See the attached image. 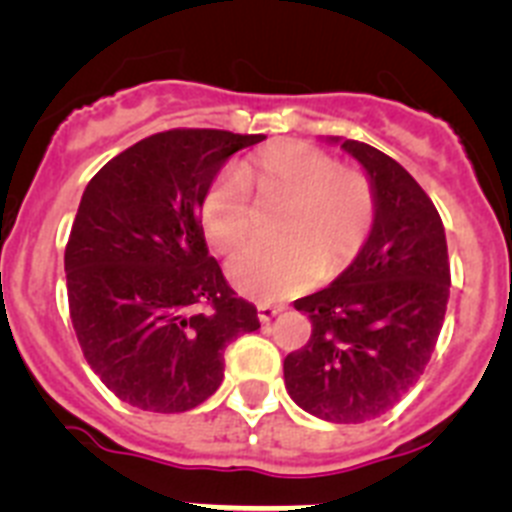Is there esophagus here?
Returning <instances> with one entry per match:
<instances>
[{"label":"esophagus","instance_id":"34e87169","mask_svg":"<svg viewBox=\"0 0 512 512\" xmlns=\"http://www.w3.org/2000/svg\"><path fill=\"white\" fill-rule=\"evenodd\" d=\"M280 311H283V308H280V306L260 303V306H257V319H260V324H270V321H273Z\"/></svg>","mask_w":512,"mask_h":512}]
</instances>
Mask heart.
I'll return each mask as SVG.
<instances>
[{
	"label": "heart",
	"instance_id": "obj_1",
	"mask_svg": "<svg viewBox=\"0 0 512 512\" xmlns=\"http://www.w3.org/2000/svg\"><path fill=\"white\" fill-rule=\"evenodd\" d=\"M247 186L262 206L283 204L275 229L288 234L255 242L229 260L234 288L257 301H280L308 288L319 273H339L372 229L375 191L365 173L342 168L308 142L288 140L252 155L242 176L219 173L206 188L201 224L211 245L224 252L242 245L260 224Z\"/></svg>",
	"mask_w": 512,
	"mask_h": 512
}]
</instances>
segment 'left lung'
<instances>
[{"label":"left lung","mask_w":512,"mask_h":512,"mask_svg":"<svg viewBox=\"0 0 512 512\" xmlns=\"http://www.w3.org/2000/svg\"><path fill=\"white\" fill-rule=\"evenodd\" d=\"M329 142L365 168L375 219L352 265L293 303L311 339L285 357L283 377L311 416L362 423L390 411L426 370L449 301V255L434 201L403 165L365 142Z\"/></svg>","instance_id":"obj_1"}]
</instances>
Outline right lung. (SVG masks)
<instances>
[{"mask_svg": "<svg viewBox=\"0 0 512 512\" xmlns=\"http://www.w3.org/2000/svg\"><path fill=\"white\" fill-rule=\"evenodd\" d=\"M265 135L168 130L109 160L86 186L66 245L68 308L86 362L124 403L183 413L224 380V349L257 308L209 255L201 199Z\"/></svg>", "mask_w": 512, "mask_h": 512, "instance_id": "add662e5", "label": "right lung"}]
</instances>
